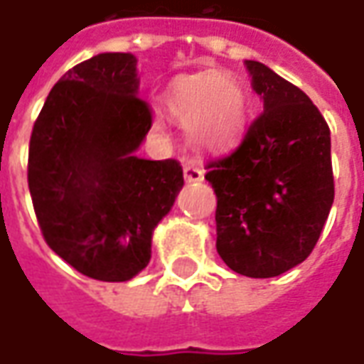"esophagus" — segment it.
<instances>
[{"instance_id": "1", "label": "esophagus", "mask_w": 364, "mask_h": 364, "mask_svg": "<svg viewBox=\"0 0 364 364\" xmlns=\"http://www.w3.org/2000/svg\"><path fill=\"white\" fill-rule=\"evenodd\" d=\"M183 175H185V181L193 183V181H203V169L197 165V163L187 161L183 165Z\"/></svg>"}]
</instances>
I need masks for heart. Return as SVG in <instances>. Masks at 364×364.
I'll list each match as a JSON object with an SVG mask.
<instances>
[{
    "label": "heart",
    "mask_w": 364,
    "mask_h": 364,
    "mask_svg": "<svg viewBox=\"0 0 364 364\" xmlns=\"http://www.w3.org/2000/svg\"><path fill=\"white\" fill-rule=\"evenodd\" d=\"M167 107L183 127L193 129L203 145L223 147L243 131L247 95L243 87L221 73L181 79L167 93Z\"/></svg>",
    "instance_id": "obj_1"
}]
</instances>
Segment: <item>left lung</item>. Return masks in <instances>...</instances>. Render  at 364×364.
Segmentation results:
<instances>
[{
    "label": "left lung",
    "mask_w": 364,
    "mask_h": 364,
    "mask_svg": "<svg viewBox=\"0 0 364 364\" xmlns=\"http://www.w3.org/2000/svg\"><path fill=\"white\" fill-rule=\"evenodd\" d=\"M263 113L241 145L207 163L217 195V253L235 273L269 279L315 249L335 199L331 131L301 89L245 61Z\"/></svg>",
    "instance_id": "8db88e82"
}]
</instances>
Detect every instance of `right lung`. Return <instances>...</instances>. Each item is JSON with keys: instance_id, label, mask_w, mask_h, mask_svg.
<instances>
[{"instance_id": "right-lung-1", "label": "right lung", "mask_w": 364, "mask_h": 364, "mask_svg": "<svg viewBox=\"0 0 364 364\" xmlns=\"http://www.w3.org/2000/svg\"><path fill=\"white\" fill-rule=\"evenodd\" d=\"M137 89V59L99 53L53 85L29 139L27 183L46 243L107 283L147 267L153 229L183 187L179 161L135 155L153 123Z\"/></svg>"}]
</instances>
